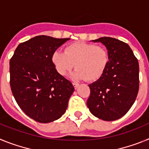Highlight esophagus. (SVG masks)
Masks as SVG:
<instances>
[{
  "label": "esophagus",
  "instance_id": "obj_1",
  "mask_svg": "<svg viewBox=\"0 0 149 149\" xmlns=\"http://www.w3.org/2000/svg\"><path fill=\"white\" fill-rule=\"evenodd\" d=\"M72 84H73L74 87V89H77V88H78V86H80V85H79V84H76V83H72Z\"/></svg>",
  "mask_w": 149,
  "mask_h": 149
}]
</instances>
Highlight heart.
Masks as SVG:
<instances>
[{
  "label": "heart",
  "instance_id": "obj_1",
  "mask_svg": "<svg viewBox=\"0 0 149 149\" xmlns=\"http://www.w3.org/2000/svg\"><path fill=\"white\" fill-rule=\"evenodd\" d=\"M51 61L60 75L64 76L77 67L71 77L74 80L96 81L103 75L109 63V56L103 47L85 42L68 45L65 52L56 50L51 56Z\"/></svg>",
  "mask_w": 149,
  "mask_h": 149
}]
</instances>
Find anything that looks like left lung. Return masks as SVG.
I'll list each match as a JSON object with an SVG mask.
<instances>
[{
    "instance_id": "obj_1",
    "label": "left lung",
    "mask_w": 149,
    "mask_h": 149,
    "mask_svg": "<svg viewBox=\"0 0 149 149\" xmlns=\"http://www.w3.org/2000/svg\"><path fill=\"white\" fill-rule=\"evenodd\" d=\"M107 50L109 63L103 75L89 84L90 95L86 104L91 113L104 121L120 119L127 113L139 90V63L131 48L124 42L101 37Z\"/></svg>"
}]
</instances>
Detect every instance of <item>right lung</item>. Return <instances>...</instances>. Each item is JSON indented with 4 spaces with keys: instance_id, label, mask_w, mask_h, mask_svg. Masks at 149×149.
Returning <instances> with one entry per match:
<instances>
[{
    "instance_id": "add662e5",
    "label": "right lung",
    "mask_w": 149,
    "mask_h": 149,
    "mask_svg": "<svg viewBox=\"0 0 149 149\" xmlns=\"http://www.w3.org/2000/svg\"><path fill=\"white\" fill-rule=\"evenodd\" d=\"M69 39L37 36L18 45L10 61L13 96L22 111L40 123L60 119L74 91L51 61L54 52Z\"/></svg>"
}]
</instances>
